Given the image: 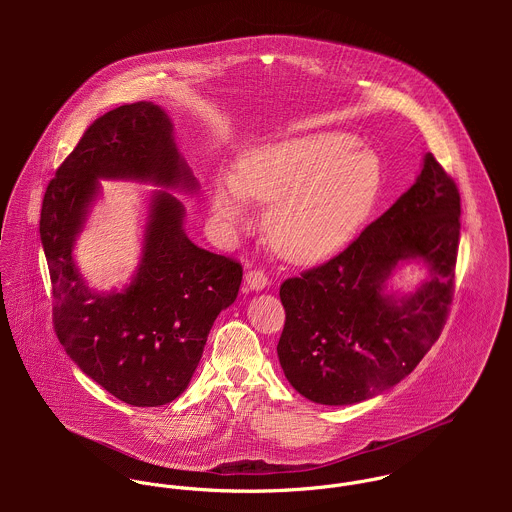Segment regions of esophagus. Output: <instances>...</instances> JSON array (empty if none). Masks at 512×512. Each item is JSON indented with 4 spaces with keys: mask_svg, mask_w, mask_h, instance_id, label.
<instances>
[{
    "mask_svg": "<svg viewBox=\"0 0 512 512\" xmlns=\"http://www.w3.org/2000/svg\"><path fill=\"white\" fill-rule=\"evenodd\" d=\"M246 284L250 290H264L268 286V276L262 270H250L246 274Z\"/></svg>",
    "mask_w": 512,
    "mask_h": 512,
    "instance_id": "34e87169",
    "label": "esophagus"
}]
</instances>
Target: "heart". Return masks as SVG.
I'll return each instance as SVG.
<instances>
[{"label": "heart", "mask_w": 512, "mask_h": 512, "mask_svg": "<svg viewBox=\"0 0 512 512\" xmlns=\"http://www.w3.org/2000/svg\"><path fill=\"white\" fill-rule=\"evenodd\" d=\"M378 191V163L343 132H315L250 151L211 191L222 226L246 222L248 201L270 208L268 240L284 258L309 264L331 256L365 219Z\"/></svg>", "instance_id": "heart-1"}]
</instances>
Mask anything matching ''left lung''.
<instances>
[{
    "mask_svg": "<svg viewBox=\"0 0 512 512\" xmlns=\"http://www.w3.org/2000/svg\"><path fill=\"white\" fill-rule=\"evenodd\" d=\"M461 197L426 153L416 183L337 256L280 286L278 357L293 388L327 406L372 398L408 376L443 331L455 288ZM424 259L431 278L410 298L383 295L391 270Z\"/></svg>",
    "mask_w": 512,
    "mask_h": 512,
    "instance_id": "obj_1",
    "label": "left lung"
}]
</instances>
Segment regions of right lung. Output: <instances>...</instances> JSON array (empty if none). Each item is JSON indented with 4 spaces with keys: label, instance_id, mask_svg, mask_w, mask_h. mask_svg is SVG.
Here are the masks:
<instances>
[{
    "label": "right lung",
    "instance_id": "1",
    "mask_svg": "<svg viewBox=\"0 0 512 512\" xmlns=\"http://www.w3.org/2000/svg\"><path fill=\"white\" fill-rule=\"evenodd\" d=\"M100 177L197 189L177 153L167 114L151 104L118 106L96 118L49 181L41 242L53 290V327L80 370L118 400L163 406L189 384L209 331L238 295V260L195 246L183 232V205L155 193L136 280L98 295L80 280L73 244Z\"/></svg>",
    "mask_w": 512,
    "mask_h": 512
}]
</instances>
